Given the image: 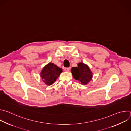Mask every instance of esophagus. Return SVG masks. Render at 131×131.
Returning <instances> with one entry per match:
<instances>
[{
    "label": "esophagus",
    "mask_w": 131,
    "mask_h": 131,
    "mask_svg": "<svg viewBox=\"0 0 131 131\" xmlns=\"http://www.w3.org/2000/svg\"><path fill=\"white\" fill-rule=\"evenodd\" d=\"M64 70L65 72H69V71H70V68H65L64 69Z\"/></svg>",
    "instance_id": "obj_1"
}]
</instances>
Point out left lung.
<instances>
[{
	"instance_id": "left-lung-1",
	"label": "left lung",
	"mask_w": 131,
	"mask_h": 131,
	"mask_svg": "<svg viewBox=\"0 0 131 131\" xmlns=\"http://www.w3.org/2000/svg\"><path fill=\"white\" fill-rule=\"evenodd\" d=\"M71 73L74 79L84 85L88 84L92 79L93 74L90 68L82 62L77 64V67L72 68Z\"/></svg>"
}]
</instances>
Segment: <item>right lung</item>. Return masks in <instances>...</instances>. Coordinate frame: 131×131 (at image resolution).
<instances>
[{"mask_svg":"<svg viewBox=\"0 0 131 131\" xmlns=\"http://www.w3.org/2000/svg\"><path fill=\"white\" fill-rule=\"evenodd\" d=\"M62 72V69L53 63L47 64L41 71L40 76L42 81L47 86L53 84Z\"/></svg>","mask_w":131,"mask_h":131,"instance_id":"add662e5","label":"right lung"}]
</instances>
